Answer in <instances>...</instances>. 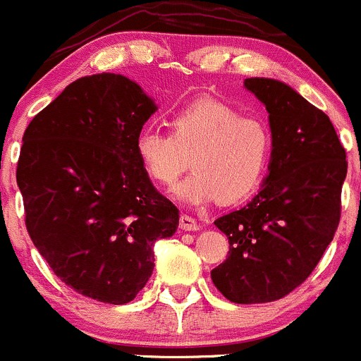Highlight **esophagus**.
Wrapping results in <instances>:
<instances>
[{
  "label": "esophagus",
  "mask_w": 361,
  "mask_h": 361,
  "mask_svg": "<svg viewBox=\"0 0 361 361\" xmlns=\"http://www.w3.org/2000/svg\"><path fill=\"white\" fill-rule=\"evenodd\" d=\"M179 226L182 231H200V224L196 222L192 216L189 215H182L180 220H179Z\"/></svg>",
  "instance_id": "obj_1"
}]
</instances>
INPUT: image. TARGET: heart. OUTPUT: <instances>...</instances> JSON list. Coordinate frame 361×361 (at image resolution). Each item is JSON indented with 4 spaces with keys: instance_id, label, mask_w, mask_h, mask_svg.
<instances>
[{
    "instance_id": "heart-1",
    "label": "heart",
    "mask_w": 361,
    "mask_h": 361,
    "mask_svg": "<svg viewBox=\"0 0 361 361\" xmlns=\"http://www.w3.org/2000/svg\"><path fill=\"white\" fill-rule=\"evenodd\" d=\"M170 134L145 129L135 137V157L146 176L172 188L184 170L195 172L176 188L182 203L232 204L246 200L262 184L272 149L262 120L219 99L201 98L169 118Z\"/></svg>"
}]
</instances>
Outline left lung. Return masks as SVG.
<instances>
[{
    "label": "left lung",
    "instance_id": "obj_1",
    "mask_svg": "<svg viewBox=\"0 0 361 361\" xmlns=\"http://www.w3.org/2000/svg\"><path fill=\"white\" fill-rule=\"evenodd\" d=\"M244 87L269 111L272 153L258 195L215 220L231 247L212 281L232 303L253 305L284 298L320 262L339 226L348 161L331 120L300 92L267 77Z\"/></svg>",
    "mask_w": 361,
    "mask_h": 361
}]
</instances>
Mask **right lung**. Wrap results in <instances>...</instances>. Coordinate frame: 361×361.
I'll list each match as a JSON object with an SVG mask.
<instances>
[{
    "instance_id": "1",
    "label": "right lung",
    "mask_w": 361,
    "mask_h": 361,
    "mask_svg": "<svg viewBox=\"0 0 361 361\" xmlns=\"http://www.w3.org/2000/svg\"><path fill=\"white\" fill-rule=\"evenodd\" d=\"M158 110L120 73L73 80L22 137L17 184L34 246L61 282L110 305L149 281L153 246L176 234L179 210L151 184L135 137Z\"/></svg>"
}]
</instances>
